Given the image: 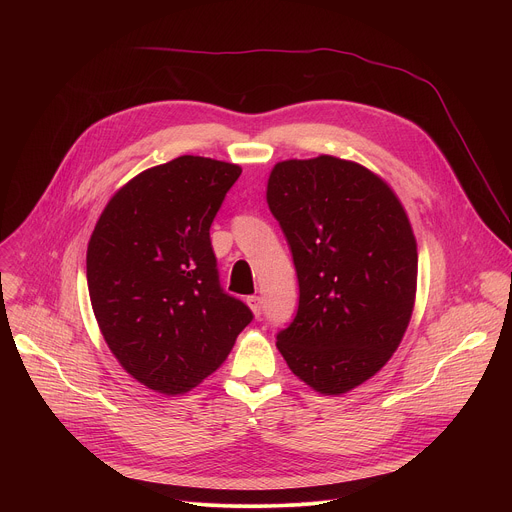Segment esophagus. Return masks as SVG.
I'll use <instances>...</instances> for the list:
<instances>
[{"label": "esophagus", "instance_id": "obj_1", "mask_svg": "<svg viewBox=\"0 0 512 512\" xmlns=\"http://www.w3.org/2000/svg\"><path fill=\"white\" fill-rule=\"evenodd\" d=\"M247 304H249V308H251V312H253L255 316L261 314V298H259V296H249V298H247Z\"/></svg>", "mask_w": 512, "mask_h": 512}]
</instances>
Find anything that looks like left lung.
<instances>
[{"mask_svg":"<svg viewBox=\"0 0 512 512\" xmlns=\"http://www.w3.org/2000/svg\"><path fill=\"white\" fill-rule=\"evenodd\" d=\"M267 204L294 257L300 306L277 348L298 379L342 395L377 375L409 326L417 243L391 186L334 156L273 166Z\"/></svg>","mask_w":512,"mask_h":512,"instance_id":"obj_1","label":"left lung"}]
</instances>
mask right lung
Listing matches in <instances>:
<instances>
[{"instance_id": "right-lung-1", "label": "right lung", "mask_w": 512, "mask_h": 512, "mask_svg": "<svg viewBox=\"0 0 512 512\" xmlns=\"http://www.w3.org/2000/svg\"><path fill=\"white\" fill-rule=\"evenodd\" d=\"M239 176L237 164L180 156L121 186L95 225L91 306L121 367L148 389H194L253 320L223 291L210 245V225Z\"/></svg>"}]
</instances>
